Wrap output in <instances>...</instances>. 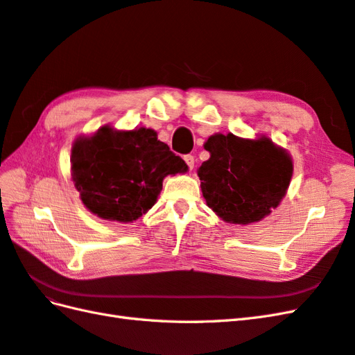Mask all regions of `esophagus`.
Segmentation results:
<instances>
[{"label": "esophagus", "mask_w": 355, "mask_h": 355, "mask_svg": "<svg viewBox=\"0 0 355 355\" xmlns=\"http://www.w3.org/2000/svg\"><path fill=\"white\" fill-rule=\"evenodd\" d=\"M184 161L187 162V166H188V168H189V170H193V168H194V157H193V155H185V157H184Z\"/></svg>", "instance_id": "34e87169"}]
</instances>
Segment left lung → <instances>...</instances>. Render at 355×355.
Segmentation results:
<instances>
[{"mask_svg": "<svg viewBox=\"0 0 355 355\" xmlns=\"http://www.w3.org/2000/svg\"><path fill=\"white\" fill-rule=\"evenodd\" d=\"M205 149L211 157L197 170L206 205L232 224L256 223L270 215L286 194L293 164L268 137L248 140L215 134Z\"/></svg>", "mask_w": 355, "mask_h": 355, "instance_id": "obj_1", "label": "left lung"}]
</instances>
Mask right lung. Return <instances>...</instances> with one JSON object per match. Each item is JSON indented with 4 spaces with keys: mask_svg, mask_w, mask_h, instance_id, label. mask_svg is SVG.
<instances>
[{
    "mask_svg": "<svg viewBox=\"0 0 355 355\" xmlns=\"http://www.w3.org/2000/svg\"><path fill=\"white\" fill-rule=\"evenodd\" d=\"M71 166L84 206L99 218L120 223L140 218L157 202L164 178L188 170L153 129L116 131L108 125L76 138Z\"/></svg>",
    "mask_w": 355,
    "mask_h": 355,
    "instance_id": "right-lung-1",
    "label": "right lung"
}]
</instances>
